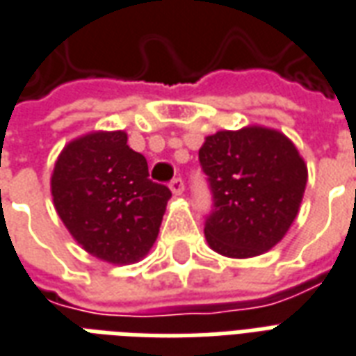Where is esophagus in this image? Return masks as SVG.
<instances>
[{
	"mask_svg": "<svg viewBox=\"0 0 356 356\" xmlns=\"http://www.w3.org/2000/svg\"><path fill=\"white\" fill-rule=\"evenodd\" d=\"M168 188H170V191L178 197V195L184 193V180H181V178H175V180L168 184Z\"/></svg>",
	"mask_w": 356,
	"mask_h": 356,
	"instance_id": "34e87169",
	"label": "esophagus"
}]
</instances>
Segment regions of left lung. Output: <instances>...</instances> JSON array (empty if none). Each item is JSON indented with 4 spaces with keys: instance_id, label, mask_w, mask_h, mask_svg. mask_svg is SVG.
I'll return each mask as SVG.
<instances>
[{
    "instance_id": "1",
    "label": "left lung",
    "mask_w": 356,
    "mask_h": 356,
    "mask_svg": "<svg viewBox=\"0 0 356 356\" xmlns=\"http://www.w3.org/2000/svg\"><path fill=\"white\" fill-rule=\"evenodd\" d=\"M199 161L213 200L208 245L232 259L272 250L295 221L308 181L295 144L261 125L218 131L207 137Z\"/></svg>"
}]
</instances>
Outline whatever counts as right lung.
<instances>
[{"label":"right lung","instance_id":"1","mask_svg":"<svg viewBox=\"0 0 356 356\" xmlns=\"http://www.w3.org/2000/svg\"><path fill=\"white\" fill-rule=\"evenodd\" d=\"M148 176L146 157L127 146L124 131L88 133L67 144L56 161V212L93 257L137 263L156 242L172 195Z\"/></svg>","mask_w":356,"mask_h":356}]
</instances>
